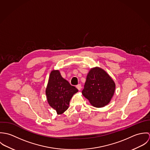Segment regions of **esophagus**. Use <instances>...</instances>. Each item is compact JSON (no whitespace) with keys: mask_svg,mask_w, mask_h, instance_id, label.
<instances>
[{"mask_svg":"<svg viewBox=\"0 0 150 150\" xmlns=\"http://www.w3.org/2000/svg\"><path fill=\"white\" fill-rule=\"evenodd\" d=\"M76 88H77L79 91H80L81 89V84H78V85L76 86Z\"/></svg>","mask_w":150,"mask_h":150,"instance_id":"obj_1","label":"esophagus"}]
</instances>
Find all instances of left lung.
Instances as JSON below:
<instances>
[{"mask_svg":"<svg viewBox=\"0 0 150 150\" xmlns=\"http://www.w3.org/2000/svg\"><path fill=\"white\" fill-rule=\"evenodd\" d=\"M115 89L113 80L102 69L92 68L87 74L82 94L94 107L105 106L110 102Z\"/></svg>","mask_w":150,"mask_h":150,"instance_id":"obj_1","label":"left lung"}]
</instances>
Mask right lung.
Here are the masks:
<instances>
[{
    "mask_svg": "<svg viewBox=\"0 0 150 150\" xmlns=\"http://www.w3.org/2000/svg\"><path fill=\"white\" fill-rule=\"evenodd\" d=\"M79 90L64 79L58 70H52L50 75L45 94L50 106L61 114L69 108V102Z\"/></svg>",
    "mask_w": 150,
    "mask_h": 150,
    "instance_id": "1",
    "label": "right lung"
}]
</instances>
